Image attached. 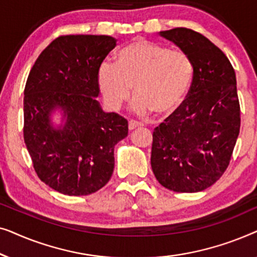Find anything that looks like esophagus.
<instances>
[{
	"instance_id": "34e87169",
	"label": "esophagus",
	"mask_w": 257,
	"mask_h": 257,
	"mask_svg": "<svg viewBox=\"0 0 257 257\" xmlns=\"http://www.w3.org/2000/svg\"><path fill=\"white\" fill-rule=\"evenodd\" d=\"M142 126H143V124H142V122H139V121H136V120H130L128 121V130H130V131H133V130L142 127Z\"/></svg>"
}]
</instances>
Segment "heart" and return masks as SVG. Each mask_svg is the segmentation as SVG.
<instances>
[{
    "instance_id": "obj_1",
    "label": "heart",
    "mask_w": 257,
    "mask_h": 257,
    "mask_svg": "<svg viewBox=\"0 0 257 257\" xmlns=\"http://www.w3.org/2000/svg\"><path fill=\"white\" fill-rule=\"evenodd\" d=\"M194 64L182 50L144 38L130 42L115 55L114 65L98 69V86L111 108H119L133 94L139 113L168 115L181 106L191 89Z\"/></svg>"
}]
</instances>
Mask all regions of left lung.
Returning <instances> with one entry per match:
<instances>
[{
  "label": "left lung",
  "mask_w": 257,
  "mask_h": 257,
  "mask_svg": "<svg viewBox=\"0 0 257 257\" xmlns=\"http://www.w3.org/2000/svg\"><path fill=\"white\" fill-rule=\"evenodd\" d=\"M194 64L186 99L154 128L151 166L164 187L180 193L208 188L229 165L240 133L236 76L227 56L187 28L160 31Z\"/></svg>",
  "instance_id": "obj_1"
}]
</instances>
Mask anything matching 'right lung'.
<instances>
[{
	"instance_id": "obj_1",
	"label": "right lung",
	"mask_w": 257,
	"mask_h": 257,
	"mask_svg": "<svg viewBox=\"0 0 257 257\" xmlns=\"http://www.w3.org/2000/svg\"><path fill=\"white\" fill-rule=\"evenodd\" d=\"M115 40L105 35H66L35 62L24 89V143L38 178L65 195H89L110 180L114 145L128 133L125 118L101 110L98 69ZM61 108L64 125L51 112Z\"/></svg>"
}]
</instances>
